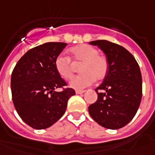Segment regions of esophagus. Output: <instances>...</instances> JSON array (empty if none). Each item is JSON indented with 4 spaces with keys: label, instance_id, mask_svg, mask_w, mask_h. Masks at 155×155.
<instances>
[{
    "label": "esophagus",
    "instance_id": "1",
    "mask_svg": "<svg viewBox=\"0 0 155 155\" xmlns=\"http://www.w3.org/2000/svg\"><path fill=\"white\" fill-rule=\"evenodd\" d=\"M84 93H85V90H76L77 94H84Z\"/></svg>",
    "mask_w": 155,
    "mask_h": 155
}]
</instances>
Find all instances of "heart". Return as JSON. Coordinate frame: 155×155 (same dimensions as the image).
Instances as JSON below:
<instances>
[{"mask_svg": "<svg viewBox=\"0 0 155 155\" xmlns=\"http://www.w3.org/2000/svg\"><path fill=\"white\" fill-rule=\"evenodd\" d=\"M71 58L76 63H81L79 75L73 77L70 86L75 89H83L90 86L94 81L102 80L108 72L109 64L106 57L100 55L98 50L89 45H80L70 50ZM56 71L65 79L72 76V64L67 55L61 54L55 61Z\"/></svg>", "mask_w": 155, "mask_h": 155, "instance_id": "1", "label": "heart"}]
</instances>
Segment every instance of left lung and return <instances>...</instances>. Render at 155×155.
<instances>
[{"mask_svg": "<svg viewBox=\"0 0 155 155\" xmlns=\"http://www.w3.org/2000/svg\"><path fill=\"white\" fill-rule=\"evenodd\" d=\"M89 44L103 51L109 68L103 83L95 89L98 100L88 106V112L105 128H121L133 120L140 105L143 91L139 66L133 55L117 44L107 40Z\"/></svg>", "mask_w": 155, "mask_h": 155, "instance_id": "left-lung-1", "label": "left lung"}]
</instances>
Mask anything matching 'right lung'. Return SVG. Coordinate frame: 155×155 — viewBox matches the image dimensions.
I'll list each match as a JSON object with an SVG mask.
<instances>
[{
  "label": "right lung",
  "mask_w": 155,
  "mask_h": 155,
  "mask_svg": "<svg viewBox=\"0 0 155 155\" xmlns=\"http://www.w3.org/2000/svg\"><path fill=\"white\" fill-rule=\"evenodd\" d=\"M67 44L48 42L27 51L16 64L11 78L15 109L26 124L35 129H45L63 116L73 88L67 86L55 67V58Z\"/></svg>",
  "instance_id": "right-lung-1"
}]
</instances>
